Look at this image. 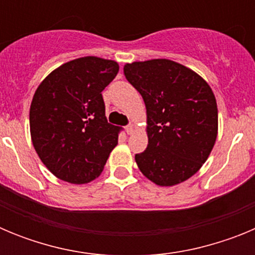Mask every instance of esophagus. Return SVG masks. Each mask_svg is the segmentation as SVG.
<instances>
[{"mask_svg":"<svg viewBox=\"0 0 255 255\" xmlns=\"http://www.w3.org/2000/svg\"><path fill=\"white\" fill-rule=\"evenodd\" d=\"M125 129L128 134H132V131H134V125H132V124H129V125L126 126Z\"/></svg>","mask_w":255,"mask_h":255,"instance_id":"esophagus-1","label":"esophagus"}]
</instances>
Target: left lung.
<instances>
[{"mask_svg": "<svg viewBox=\"0 0 255 255\" xmlns=\"http://www.w3.org/2000/svg\"><path fill=\"white\" fill-rule=\"evenodd\" d=\"M128 82L147 108L148 147L135 154L144 176L172 186L198 172L216 143L215 94L193 70L166 58L124 66Z\"/></svg>", "mask_w": 255, "mask_h": 255, "instance_id": "8db88e82", "label": "left lung"}]
</instances>
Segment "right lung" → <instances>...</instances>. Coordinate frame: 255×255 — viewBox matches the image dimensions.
Listing matches in <instances>:
<instances>
[{"label": "right lung", "instance_id": "right-lung-1", "mask_svg": "<svg viewBox=\"0 0 255 255\" xmlns=\"http://www.w3.org/2000/svg\"><path fill=\"white\" fill-rule=\"evenodd\" d=\"M119 73L112 60L88 56L53 70L30 105L31 141L56 177L87 184L101 175L120 128L106 119L102 91Z\"/></svg>", "mask_w": 255, "mask_h": 255}]
</instances>
